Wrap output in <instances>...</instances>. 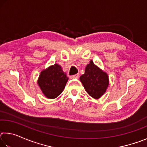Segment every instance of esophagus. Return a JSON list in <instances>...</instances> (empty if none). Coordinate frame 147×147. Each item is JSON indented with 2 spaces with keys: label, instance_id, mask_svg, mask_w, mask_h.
Segmentation results:
<instances>
[{
  "label": "esophagus",
  "instance_id": "obj_1",
  "mask_svg": "<svg viewBox=\"0 0 147 147\" xmlns=\"http://www.w3.org/2000/svg\"><path fill=\"white\" fill-rule=\"evenodd\" d=\"M79 77V74H74V75H73L71 76V79H73V78H78Z\"/></svg>",
  "mask_w": 147,
  "mask_h": 147
}]
</instances>
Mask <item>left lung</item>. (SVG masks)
Wrapping results in <instances>:
<instances>
[{"instance_id": "obj_1", "label": "left lung", "mask_w": 147, "mask_h": 147, "mask_svg": "<svg viewBox=\"0 0 147 147\" xmlns=\"http://www.w3.org/2000/svg\"><path fill=\"white\" fill-rule=\"evenodd\" d=\"M87 93L94 99L100 98L109 86V77L106 72L96 66L93 60L87 65L85 73L80 77Z\"/></svg>"}]
</instances>
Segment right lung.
I'll return each instance as SVG.
<instances>
[{
  "label": "right lung",
  "instance_id": "right-lung-1",
  "mask_svg": "<svg viewBox=\"0 0 147 147\" xmlns=\"http://www.w3.org/2000/svg\"><path fill=\"white\" fill-rule=\"evenodd\" d=\"M68 80L61 67L55 63L41 72L38 84L45 96L54 99L63 92Z\"/></svg>",
  "mask_w": 147,
  "mask_h": 147
}]
</instances>
